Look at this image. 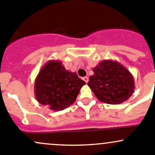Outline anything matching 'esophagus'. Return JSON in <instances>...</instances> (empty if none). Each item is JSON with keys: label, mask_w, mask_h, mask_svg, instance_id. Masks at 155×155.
I'll return each instance as SVG.
<instances>
[{"label": "esophagus", "mask_w": 155, "mask_h": 155, "mask_svg": "<svg viewBox=\"0 0 155 155\" xmlns=\"http://www.w3.org/2000/svg\"><path fill=\"white\" fill-rule=\"evenodd\" d=\"M83 81H84L85 82H86V83L88 82V77H83Z\"/></svg>", "instance_id": "esophagus-1"}]
</instances>
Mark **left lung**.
I'll use <instances>...</instances> for the list:
<instances>
[{"mask_svg": "<svg viewBox=\"0 0 155 155\" xmlns=\"http://www.w3.org/2000/svg\"><path fill=\"white\" fill-rule=\"evenodd\" d=\"M93 72L88 86L100 102L111 105L121 104L134 93L133 74L116 61H100Z\"/></svg>", "mask_w": 155, "mask_h": 155, "instance_id": "left-lung-1", "label": "left lung"}]
</instances>
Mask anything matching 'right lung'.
<instances>
[{
    "label": "right lung",
    "instance_id": "obj_1",
    "mask_svg": "<svg viewBox=\"0 0 155 155\" xmlns=\"http://www.w3.org/2000/svg\"><path fill=\"white\" fill-rule=\"evenodd\" d=\"M86 82L67 70L60 60H50L36 76L34 93L39 103L50 110H62L72 105Z\"/></svg>",
    "mask_w": 155,
    "mask_h": 155
}]
</instances>
